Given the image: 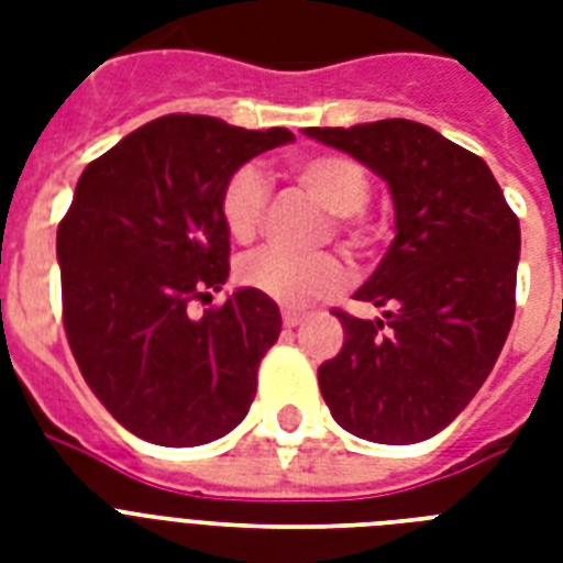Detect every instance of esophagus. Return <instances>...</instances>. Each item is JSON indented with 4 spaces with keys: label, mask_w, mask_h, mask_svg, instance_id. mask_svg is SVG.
Listing matches in <instances>:
<instances>
[{
    "label": "esophagus",
    "mask_w": 563,
    "mask_h": 563,
    "mask_svg": "<svg viewBox=\"0 0 563 563\" xmlns=\"http://www.w3.org/2000/svg\"><path fill=\"white\" fill-rule=\"evenodd\" d=\"M303 318H307V312H300V309H283V324L286 327H298Z\"/></svg>",
    "instance_id": "obj_1"
}]
</instances>
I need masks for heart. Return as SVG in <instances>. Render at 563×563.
<instances>
[{"label": "heart", "instance_id": "heart-1", "mask_svg": "<svg viewBox=\"0 0 563 563\" xmlns=\"http://www.w3.org/2000/svg\"><path fill=\"white\" fill-rule=\"evenodd\" d=\"M295 178L327 212H333V233L353 251H368L374 236L365 224L371 203V178L347 154H309L295 166ZM268 210V180L256 166H239L221 187L219 212L236 242H251L263 228ZM239 283L283 307H303L344 286L347 268L335 254H291L283 247H263L247 254L236 268Z\"/></svg>", "mask_w": 563, "mask_h": 563}]
</instances>
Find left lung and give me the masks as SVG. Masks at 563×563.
<instances>
[{
	"label": "left lung",
	"instance_id": "obj_1",
	"mask_svg": "<svg viewBox=\"0 0 563 563\" xmlns=\"http://www.w3.org/2000/svg\"><path fill=\"white\" fill-rule=\"evenodd\" d=\"M383 175L397 236L344 309L339 356L318 368L335 423L376 444L427 441L479 391L515 321L520 221L488 163L411 119L307 128Z\"/></svg>",
	"mask_w": 563,
	"mask_h": 563
}]
</instances>
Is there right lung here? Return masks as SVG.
I'll use <instances>...</instances> for the list:
<instances>
[{"label":"right lung","instance_id":"obj_1","mask_svg":"<svg viewBox=\"0 0 563 563\" xmlns=\"http://www.w3.org/2000/svg\"><path fill=\"white\" fill-rule=\"evenodd\" d=\"M295 140L172 113L87 166L57 224L64 330L90 391L143 441L210 444L236 429L280 309L254 289L210 303L230 272L224 180Z\"/></svg>","mask_w":563,"mask_h":563}]
</instances>
